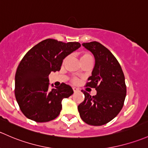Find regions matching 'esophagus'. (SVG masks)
Instances as JSON below:
<instances>
[{"label":"esophagus","instance_id":"obj_1","mask_svg":"<svg viewBox=\"0 0 148 148\" xmlns=\"http://www.w3.org/2000/svg\"><path fill=\"white\" fill-rule=\"evenodd\" d=\"M73 91H74V92H77V91H79V88H77V87H73Z\"/></svg>","mask_w":148,"mask_h":148}]
</instances>
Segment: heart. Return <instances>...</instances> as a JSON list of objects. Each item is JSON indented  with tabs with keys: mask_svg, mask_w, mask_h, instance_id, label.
Segmentation results:
<instances>
[{
	"mask_svg": "<svg viewBox=\"0 0 148 148\" xmlns=\"http://www.w3.org/2000/svg\"><path fill=\"white\" fill-rule=\"evenodd\" d=\"M80 60L82 62H88V61L93 62V57L90 54L87 53V52H84V53H82V54H81ZM72 82H74V83H75V82H77V79L76 78H74L72 79Z\"/></svg>",
	"mask_w": 148,
	"mask_h": 148,
	"instance_id": "obj_1",
	"label": "heart"
}]
</instances>
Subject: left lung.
Segmentation results:
<instances>
[{"instance_id": "left-lung-1", "label": "left lung", "mask_w": 148, "mask_h": 148, "mask_svg": "<svg viewBox=\"0 0 148 148\" xmlns=\"http://www.w3.org/2000/svg\"><path fill=\"white\" fill-rule=\"evenodd\" d=\"M91 52L95 65L86 86L95 88L91 96L82 91L84 101L78 106L81 119L91 125H102L110 122L119 113L126 96L125 77L120 64L113 54L98 42L83 43Z\"/></svg>"}]
</instances>
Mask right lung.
Listing matches in <instances>:
<instances>
[{"instance_id":"add662e5","label":"right lung","mask_w":148,"mask_h":148,"mask_svg":"<svg viewBox=\"0 0 148 148\" xmlns=\"http://www.w3.org/2000/svg\"><path fill=\"white\" fill-rule=\"evenodd\" d=\"M80 47L79 42L64 43L47 39L24 56L15 74V96L27 119L38 123L48 122L60 115L62 99L69 97L74 91L64 83L49 89L48 77L52 71H60L64 59Z\"/></svg>"}]
</instances>
